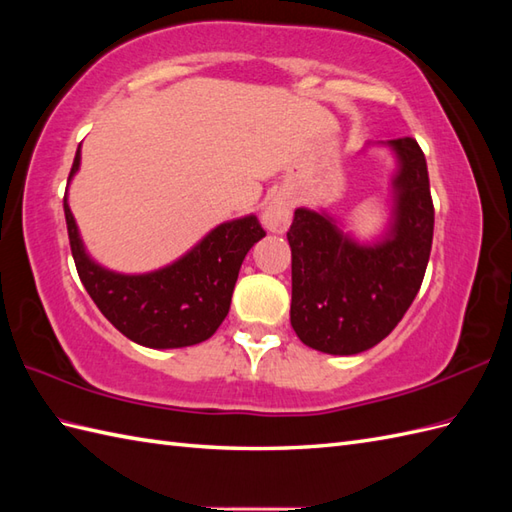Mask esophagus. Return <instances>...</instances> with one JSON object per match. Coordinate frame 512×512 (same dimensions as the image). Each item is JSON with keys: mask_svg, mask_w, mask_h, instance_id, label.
<instances>
[{"mask_svg": "<svg viewBox=\"0 0 512 512\" xmlns=\"http://www.w3.org/2000/svg\"><path fill=\"white\" fill-rule=\"evenodd\" d=\"M292 220V202L284 195H277V198L266 204L262 213V222L270 233H286Z\"/></svg>", "mask_w": 512, "mask_h": 512, "instance_id": "1", "label": "esophagus"}]
</instances>
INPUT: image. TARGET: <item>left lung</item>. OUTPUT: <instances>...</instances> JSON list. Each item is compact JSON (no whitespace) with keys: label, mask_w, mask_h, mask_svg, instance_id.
Returning a JSON list of instances; mask_svg holds the SVG:
<instances>
[{"label":"left lung","mask_w":512,"mask_h":512,"mask_svg":"<svg viewBox=\"0 0 512 512\" xmlns=\"http://www.w3.org/2000/svg\"><path fill=\"white\" fill-rule=\"evenodd\" d=\"M398 158L385 237L358 244L328 213L297 209L290 224V323L301 343L350 356L380 343L416 299L433 242L427 160L413 138L387 143Z\"/></svg>","instance_id":"left-lung-1"}]
</instances>
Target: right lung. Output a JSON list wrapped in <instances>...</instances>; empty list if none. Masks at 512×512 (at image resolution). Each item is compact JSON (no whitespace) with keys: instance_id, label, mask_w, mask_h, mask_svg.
I'll list each match as a JSON object with an SVG mask.
<instances>
[{"instance_id":"add662e5","label":"right lung","mask_w":512,"mask_h":512,"mask_svg":"<svg viewBox=\"0 0 512 512\" xmlns=\"http://www.w3.org/2000/svg\"><path fill=\"white\" fill-rule=\"evenodd\" d=\"M81 165L76 149L70 180ZM72 257L85 290L118 332L154 350L187 347L211 339L231 308L244 257L266 235L255 215L215 226L187 255L145 275H121L85 253L79 228L63 198Z\"/></svg>"}]
</instances>
